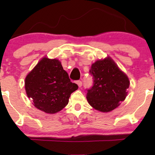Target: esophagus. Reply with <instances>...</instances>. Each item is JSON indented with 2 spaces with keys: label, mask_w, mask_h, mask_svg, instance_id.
<instances>
[{
  "label": "esophagus",
  "mask_w": 155,
  "mask_h": 155,
  "mask_svg": "<svg viewBox=\"0 0 155 155\" xmlns=\"http://www.w3.org/2000/svg\"><path fill=\"white\" fill-rule=\"evenodd\" d=\"M76 83L77 84V85H78V86H79V87H82V81H80V80H78V81H76Z\"/></svg>",
  "instance_id": "obj_1"
}]
</instances>
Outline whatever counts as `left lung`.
I'll list each match as a JSON object with an SVG mask.
<instances>
[{"label": "left lung", "instance_id": "obj_1", "mask_svg": "<svg viewBox=\"0 0 155 155\" xmlns=\"http://www.w3.org/2000/svg\"><path fill=\"white\" fill-rule=\"evenodd\" d=\"M93 86L87 91V100L94 109L103 112L113 110L124 101L130 81L111 58L97 61L89 70Z\"/></svg>", "mask_w": 155, "mask_h": 155}]
</instances>
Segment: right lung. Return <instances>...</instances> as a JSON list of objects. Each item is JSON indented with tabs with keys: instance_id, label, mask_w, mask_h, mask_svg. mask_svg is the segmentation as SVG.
Wrapping results in <instances>:
<instances>
[{
	"instance_id": "1",
	"label": "right lung",
	"mask_w": 155,
	"mask_h": 155,
	"mask_svg": "<svg viewBox=\"0 0 155 155\" xmlns=\"http://www.w3.org/2000/svg\"><path fill=\"white\" fill-rule=\"evenodd\" d=\"M25 87L34 107L49 114L64 109L68 105L70 94L78 89L76 83L70 82L61 61L46 57L27 75Z\"/></svg>"
}]
</instances>
